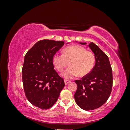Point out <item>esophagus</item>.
Returning a JSON list of instances; mask_svg holds the SVG:
<instances>
[{
	"label": "esophagus",
	"mask_w": 130,
	"mask_h": 130,
	"mask_svg": "<svg viewBox=\"0 0 130 130\" xmlns=\"http://www.w3.org/2000/svg\"><path fill=\"white\" fill-rule=\"evenodd\" d=\"M70 81H69V80H64V84H65V85H68L69 83H70Z\"/></svg>",
	"instance_id": "esophagus-1"
}]
</instances>
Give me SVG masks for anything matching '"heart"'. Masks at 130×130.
<instances>
[{"label":"heart","mask_w":130,"mask_h":130,"mask_svg":"<svg viewBox=\"0 0 130 130\" xmlns=\"http://www.w3.org/2000/svg\"><path fill=\"white\" fill-rule=\"evenodd\" d=\"M52 61L59 72H62L69 62L70 67L62 74V76L66 80H70L78 75L84 76L91 72L95 64V56L85 47L74 45L65 48L63 54H55Z\"/></svg>","instance_id":"heart-1"}]
</instances>
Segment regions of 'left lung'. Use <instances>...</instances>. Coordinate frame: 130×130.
I'll return each mask as SVG.
<instances>
[{
    "mask_svg": "<svg viewBox=\"0 0 130 130\" xmlns=\"http://www.w3.org/2000/svg\"><path fill=\"white\" fill-rule=\"evenodd\" d=\"M86 44V43H80ZM88 46L95 56L93 70L81 80H75L77 88L74 94L76 103L86 111L93 110L104 105L111 94L112 85V69L108 56L99 46L90 42Z\"/></svg>",
    "mask_w": 130,
    "mask_h": 130,
    "instance_id": "1",
    "label": "left lung"
}]
</instances>
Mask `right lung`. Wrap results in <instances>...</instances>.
<instances>
[{
  "mask_svg": "<svg viewBox=\"0 0 130 130\" xmlns=\"http://www.w3.org/2000/svg\"><path fill=\"white\" fill-rule=\"evenodd\" d=\"M64 44L63 41L41 40L25 55L22 80L25 95L31 104L42 109L52 107L65 86L52 61Z\"/></svg>",
  "mask_w": 130,
  "mask_h": 130,
  "instance_id": "1",
  "label": "right lung"
}]
</instances>
